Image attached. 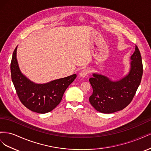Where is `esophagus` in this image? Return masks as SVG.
Returning a JSON list of instances; mask_svg holds the SVG:
<instances>
[{
  "instance_id": "1",
  "label": "esophagus",
  "mask_w": 151,
  "mask_h": 151,
  "mask_svg": "<svg viewBox=\"0 0 151 151\" xmlns=\"http://www.w3.org/2000/svg\"><path fill=\"white\" fill-rule=\"evenodd\" d=\"M88 74V70L87 69H83L81 71V72L79 73V76L81 77H85Z\"/></svg>"
}]
</instances>
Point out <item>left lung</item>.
Returning <instances> with one entry per match:
<instances>
[{"instance_id": "obj_1", "label": "left lung", "mask_w": 151, "mask_h": 151, "mask_svg": "<svg viewBox=\"0 0 151 151\" xmlns=\"http://www.w3.org/2000/svg\"><path fill=\"white\" fill-rule=\"evenodd\" d=\"M131 60L129 74L120 81H112L106 76L97 74H93V77L89 79L93 90L89 102L97 111L115 113L122 110L132 101L143 74L142 57L137 45Z\"/></svg>"}]
</instances>
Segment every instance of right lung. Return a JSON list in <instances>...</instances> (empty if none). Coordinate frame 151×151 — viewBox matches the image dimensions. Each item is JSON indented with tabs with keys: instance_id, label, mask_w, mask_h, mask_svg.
<instances>
[{
	"instance_id": "1",
	"label": "right lung",
	"mask_w": 151,
	"mask_h": 151,
	"mask_svg": "<svg viewBox=\"0 0 151 151\" xmlns=\"http://www.w3.org/2000/svg\"><path fill=\"white\" fill-rule=\"evenodd\" d=\"M15 48L11 63L12 83L20 101L29 110L38 113L52 111L60 103L63 93L74 79L76 74L54 80L47 84H35L22 75L16 58Z\"/></svg>"
}]
</instances>
